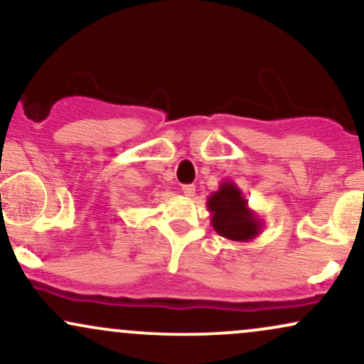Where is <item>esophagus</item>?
Segmentation results:
<instances>
[{"mask_svg":"<svg viewBox=\"0 0 364 364\" xmlns=\"http://www.w3.org/2000/svg\"><path fill=\"white\" fill-rule=\"evenodd\" d=\"M181 191H183V195H185V196H193L195 195V185H183Z\"/></svg>","mask_w":364,"mask_h":364,"instance_id":"34e87169","label":"esophagus"}]
</instances>
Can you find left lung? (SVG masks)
<instances>
[{"label":"left lung","mask_w":364,"mask_h":364,"mask_svg":"<svg viewBox=\"0 0 364 364\" xmlns=\"http://www.w3.org/2000/svg\"><path fill=\"white\" fill-rule=\"evenodd\" d=\"M210 224L219 236L236 243H248L262 232L263 220L248 207V200L235 181H223L207 198Z\"/></svg>","instance_id":"left-lung-1"}]
</instances>
